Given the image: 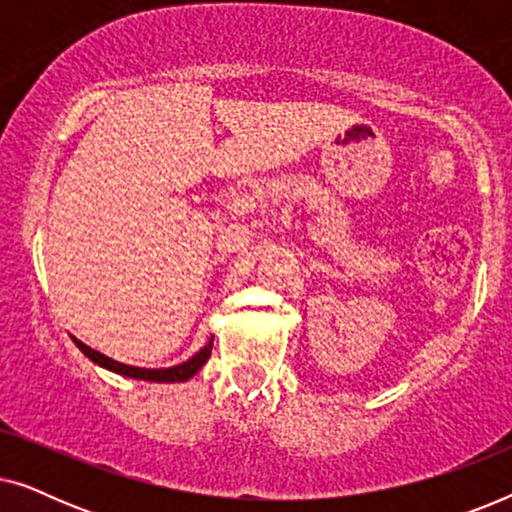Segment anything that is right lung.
Masks as SVG:
<instances>
[{
	"instance_id": "obj_1",
	"label": "right lung",
	"mask_w": 512,
	"mask_h": 512,
	"mask_svg": "<svg viewBox=\"0 0 512 512\" xmlns=\"http://www.w3.org/2000/svg\"><path fill=\"white\" fill-rule=\"evenodd\" d=\"M76 347L81 349L83 354L88 356L90 361L100 363V366L114 370V373H121V375H128V377H137V380H149V382H186L191 380V377L198 373V370L205 366V361L212 356V340L207 342L205 347L200 349L198 354L193 356V359H188L186 363H181V366H174V368H135V366H125V363H118L114 359H109V356H104L100 352H95V349H90L88 345H83L81 340H76Z\"/></svg>"
}]
</instances>
